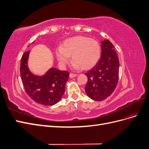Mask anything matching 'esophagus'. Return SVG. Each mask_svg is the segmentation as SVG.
I'll return each mask as SVG.
<instances>
[{"label":"esophagus","mask_w":149,"mask_h":149,"mask_svg":"<svg viewBox=\"0 0 149 149\" xmlns=\"http://www.w3.org/2000/svg\"><path fill=\"white\" fill-rule=\"evenodd\" d=\"M76 76H77V74H74V73H71L70 74V77L71 78H74V77H76Z\"/></svg>","instance_id":"34e87169"}]
</instances>
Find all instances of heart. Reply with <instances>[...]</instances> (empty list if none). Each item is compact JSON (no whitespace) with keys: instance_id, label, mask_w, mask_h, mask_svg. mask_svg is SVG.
<instances>
[{"instance_id":"heart-1","label":"heart","mask_w":149,"mask_h":149,"mask_svg":"<svg viewBox=\"0 0 149 149\" xmlns=\"http://www.w3.org/2000/svg\"><path fill=\"white\" fill-rule=\"evenodd\" d=\"M101 54L100 44L95 40L84 36H76L66 40L56 50L58 60L66 65L72 55L73 66L83 70L91 69L100 60Z\"/></svg>"}]
</instances>
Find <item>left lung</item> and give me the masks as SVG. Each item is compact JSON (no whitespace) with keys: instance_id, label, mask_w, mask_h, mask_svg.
Segmentation results:
<instances>
[{"instance_id":"8db88e82","label":"left lung","mask_w":149,"mask_h":149,"mask_svg":"<svg viewBox=\"0 0 149 149\" xmlns=\"http://www.w3.org/2000/svg\"><path fill=\"white\" fill-rule=\"evenodd\" d=\"M101 56L96 66L85 74L88 81L85 91L94 101H102L114 92L119 80V61L112 43L101 42Z\"/></svg>"}]
</instances>
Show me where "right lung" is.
<instances>
[{
    "label": "right lung",
    "mask_w": 149,
    "mask_h": 149,
    "mask_svg": "<svg viewBox=\"0 0 149 149\" xmlns=\"http://www.w3.org/2000/svg\"><path fill=\"white\" fill-rule=\"evenodd\" d=\"M30 52H25L20 62V75L25 91L36 102L44 106H53L61 100L70 73L52 68L43 76L33 75L29 71L27 61Z\"/></svg>",
    "instance_id": "add662e5"
}]
</instances>
